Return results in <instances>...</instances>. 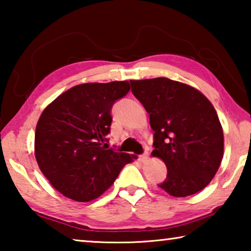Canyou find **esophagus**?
<instances>
[{"mask_svg": "<svg viewBox=\"0 0 251 251\" xmlns=\"http://www.w3.org/2000/svg\"><path fill=\"white\" fill-rule=\"evenodd\" d=\"M147 158H148V151H145L143 155L139 156V159H141L142 161H146Z\"/></svg>", "mask_w": 251, "mask_h": 251, "instance_id": "1", "label": "esophagus"}]
</instances>
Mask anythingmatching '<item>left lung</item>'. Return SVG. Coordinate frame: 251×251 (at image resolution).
Masks as SVG:
<instances>
[{"label":"left lung","instance_id":"1","mask_svg":"<svg viewBox=\"0 0 251 251\" xmlns=\"http://www.w3.org/2000/svg\"><path fill=\"white\" fill-rule=\"evenodd\" d=\"M130 85L150 114L151 155L167 167L158 187L174 197L201 192L216 175L224 154V133L214 106L196 88L166 77L130 80Z\"/></svg>","mask_w":251,"mask_h":251}]
</instances>
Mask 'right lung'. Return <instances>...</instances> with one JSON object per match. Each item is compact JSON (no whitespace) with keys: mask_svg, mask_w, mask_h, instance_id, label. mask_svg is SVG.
Returning <instances> with one entry per match:
<instances>
[{"mask_svg":"<svg viewBox=\"0 0 251 251\" xmlns=\"http://www.w3.org/2000/svg\"><path fill=\"white\" fill-rule=\"evenodd\" d=\"M130 90L127 80L86 83L59 95L42 113L35 158L55 189L87 202L106 192L135 158L108 148L112 107Z\"/></svg>","mask_w":251,"mask_h":251,"instance_id":"add662e5","label":"right lung"}]
</instances>
